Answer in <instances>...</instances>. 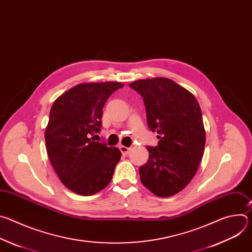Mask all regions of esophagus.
<instances>
[{
	"label": "esophagus",
	"mask_w": 252,
	"mask_h": 252,
	"mask_svg": "<svg viewBox=\"0 0 252 252\" xmlns=\"http://www.w3.org/2000/svg\"><path fill=\"white\" fill-rule=\"evenodd\" d=\"M120 150H121V152H122V154H123L124 156L128 155V153H129V151H130L129 148H126V147H124V146H121V147H120Z\"/></svg>",
	"instance_id": "esophagus-1"
}]
</instances>
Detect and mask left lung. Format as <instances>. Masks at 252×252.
Masks as SVG:
<instances>
[{
    "mask_svg": "<svg viewBox=\"0 0 252 252\" xmlns=\"http://www.w3.org/2000/svg\"><path fill=\"white\" fill-rule=\"evenodd\" d=\"M143 98L149 128L158 132V146L139 167L141 184L154 194L168 197L192 179L203 156L205 130L200 106L185 88L165 78L129 85Z\"/></svg>",
    "mask_w": 252,
    "mask_h": 252,
    "instance_id": "1",
    "label": "left lung"
}]
</instances>
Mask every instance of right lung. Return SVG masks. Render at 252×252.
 Masks as SVG:
<instances>
[{
    "mask_svg": "<svg viewBox=\"0 0 252 252\" xmlns=\"http://www.w3.org/2000/svg\"><path fill=\"white\" fill-rule=\"evenodd\" d=\"M118 82L80 84L52 105L45 140L51 163L61 182L80 195H92L112 181L122 153L91 136L101 128L102 107Z\"/></svg>",
    "mask_w": 252,
    "mask_h": 252,
    "instance_id": "right-lung-1",
    "label": "right lung"
}]
</instances>
